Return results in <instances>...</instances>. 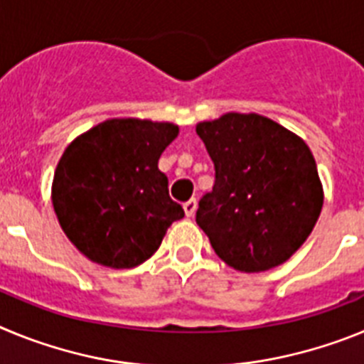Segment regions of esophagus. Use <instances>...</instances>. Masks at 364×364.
Segmentation results:
<instances>
[{"label": "esophagus", "mask_w": 364, "mask_h": 364, "mask_svg": "<svg viewBox=\"0 0 364 364\" xmlns=\"http://www.w3.org/2000/svg\"><path fill=\"white\" fill-rule=\"evenodd\" d=\"M184 211L188 217H193L197 211V198H189L188 202H184Z\"/></svg>", "instance_id": "esophagus-1"}]
</instances>
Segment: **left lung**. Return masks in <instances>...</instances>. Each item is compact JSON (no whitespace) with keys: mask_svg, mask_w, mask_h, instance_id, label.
<instances>
[{"mask_svg":"<svg viewBox=\"0 0 364 364\" xmlns=\"http://www.w3.org/2000/svg\"><path fill=\"white\" fill-rule=\"evenodd\" d=\"M197 134L215 166L197 224L239 272L282 264L308 239L323 208L314 154L302 138L260 114L228 112Z\"/></svg>","mask_w":364,"mask_h":364,"instance_id":"obj_1","label":"left lung"}]
</instances>
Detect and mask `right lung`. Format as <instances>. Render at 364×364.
Listing matches in <instances>:
<instances>
[{"label": "right lung", "mask_w": 364, "mask_h": 364, "mask_svg": "<svg viewBox=\"0 0 364 364\" xmlns=\"http://www.w3.org/2000/svg\"><path fill=\"white\" fill-rule=\"evenodd\" d=\"M176 134L178 127L167 122L114 118L67 146L54 171L53 204L62 230L87 259L134 268L184 217L159 169Z\"/></svg>", "instance_id": "right-lung-1"}]
</instances>
